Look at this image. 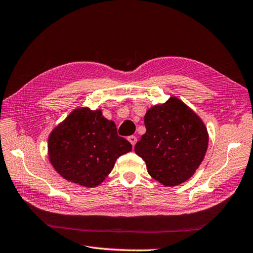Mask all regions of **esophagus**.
I'll list each match as a JSON object with an SVG mask.
<instances>
[{
  "mask_svg": "<svg viewBox=\"0 0 253 253\" xmlns=\"http://www.w3.org/2000/svg\"><path fill=\"white\" fill-rule=\"evenodd\" d=\"M128 140H129V142L132 144V146L137 143V137L136 136H129Z\"/></svg>",
  "mask_w": 253,
  "mask_h": 253,
  "instance_id": "34e87169",
  "label": "esophagus"
}]
</instances>
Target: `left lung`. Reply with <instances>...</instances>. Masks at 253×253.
Segmentation results:
<instances>
[{
    "mask_svg": "<svg viewBox=\"0 0 253 253\" xmlns=\"http://www.w3.org/2000/svg\"><path fill=\"white\" fill-rule=\"evenodd\" d=\"M146 132L134 145L148 172L165 186L190 179L208 148V132L202 120L175 97L151 108L144 116Z\"/></svg>",
    "mask_w": 253,
    "mask_h": 253,
    "instance_id": "1",
    "label": "left lung"
}]
</instances>
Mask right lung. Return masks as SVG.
Instances as JSON below:
<instances>
[{"label": "right lung", "instance_id": "right-lung-1", "mask_svg": "<svg viewBox=\"0 0 253 253\" xmlns=\"http://www.w3.org/2000/svg\"><path fill=\"white\" fill-rule=\"evenodd\" d=\"M117 134L114 122L100 110L76 109L51 131L48 155L51 165L64 179L92 187L113 169L117 158L132 149Z\"/></svg>", "mask_w": 253, "mask_h": 253}]
</instances>
